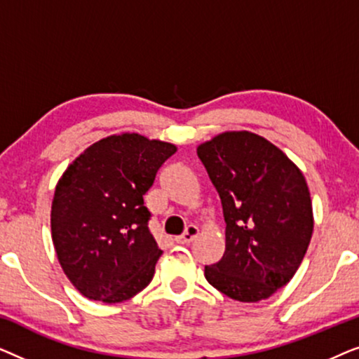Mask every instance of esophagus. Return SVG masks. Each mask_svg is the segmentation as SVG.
<instances>
[{
	"mask_svg": "<svg viewBox=\"0 0 359 359\" xmlns=\"http://www.w3.org/2000/svg\"><path fill=\"white\" fill-rule=\"evenodd\" d=\"M199 235V229L196 227V225H189L188 229L184 230L183 235H180V237H176V242L181 243V245H188L196 240V237Z\"/></svg>",
	"mask_w": 359,
	"mask_h": 359,
	"instance_id": "esophagus-1",
	"label": "esophagus"
}]
</instances>
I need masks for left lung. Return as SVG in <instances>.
Wrapping results in <instances>:
<instances>
[{
    "label": "left lung",
    "instance_id": "obj_1",
    "mask_svg": "<svg viewBox=\"0 0 359 359\" xmlns=\"http://www.w3.org/2000/svg\"><path fill=\"white\" fill-rule=\"evenodd\" d=\"M222 201L225 252L204 276L230 299L258 302L291 281L313 230L302 171L283 150L248 130L224 132L198 147Z\"/></svg>",
    "mask_w": 359,
    "mask_h": 359
}]
</instances>
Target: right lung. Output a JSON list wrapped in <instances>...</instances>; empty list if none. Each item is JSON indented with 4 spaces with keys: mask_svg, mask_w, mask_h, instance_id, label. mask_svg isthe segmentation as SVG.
Wrapping results in <instances>:
<instances>
[{
    "mask_svg": "<svg viewBox=\"0 0 359 359\" xmlns=\"http://www.w3.org/2000/svg\"><path fill=\"white\" fill-rule=\"evenodd\" d=\"M176 151L124 132L88 147L58 180L52 242L70 283L91 301L116 304L149 286L161 257L144 194Z\"/></svg>",
    "mask_w": 359,
    "mask_h": 359,
    "instance_id": "right-lung-1",
    "label": "right lung"
}]
</instances>
